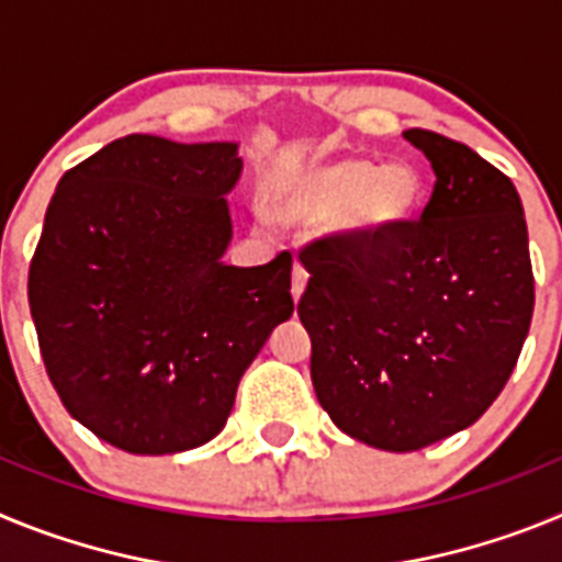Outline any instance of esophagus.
Instances as JSON below:
<instances>
[{
    "instance_id": "esophagus-1",
    "label": "esophagus",
    "mask_w": 562,
    "mask_h": 562,
    "mask_svg": "<svg viewBox=\"0 0 562 562\" xmlns=\"http://www.w3.org/2000/svg\"><path fill=\"white\" fill-rule=\"evenodd\" d=\"M306 281H310V272H306L304 265H295L292 267V297H301L306 290Z\"/></svg>"
}]
</instances>
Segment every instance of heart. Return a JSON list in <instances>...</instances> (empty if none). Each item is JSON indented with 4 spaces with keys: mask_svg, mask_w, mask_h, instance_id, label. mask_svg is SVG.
Returning <instances> with one entry per match:
<instances>
[{
    "mask_svg": "<svg viewBox=\"0 0 562 562\" xmlns=\"http://www.w3.org/2000/svg\"><path fill=\"white\" fill-rule=\"evenodd\" d=\"M425 186L408 162L376 166L362 157L335 162H301L276 177L267 191L272 213L286 225L337 227L355 241H382L408 225Z\"/></svg>",
    "mask_w": 562,
    "mask_h": 562,
    "instance_id": "b5f03b06",
    "label": "heart"
}]
</instances>
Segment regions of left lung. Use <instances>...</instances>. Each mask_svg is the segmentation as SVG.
Here are the masks:
<instances>
[{
	"label": "left lung",
	"mask_w": 562,
	"mask_h": 562,
	"mask_svg": "<svg viewBox=\"0 0 562 562\" xmlns=\"http://www.w3.org/2000/svg\"><path fill=\"white\" fill-rule=\"evenodd\" d=\"M402 137L436 173L422 220L382 241L301 250L310 284L297 301L317 402L342 434L391 453L470 428L504 391L535 310L513 180L428 128Z\"/></svg>",
	"instance_id": "obj_1"
}]
</instances>
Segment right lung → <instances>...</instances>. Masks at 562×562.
<instances>
[{"label":"right lung","mask_w":562,"mask_h":562,"mask_svg":"<svg viewBox=\"0 0 562 562\" xmlns=\"http://www.w3.org/2000/svg\"><path fill=\"white\" fill-rule=\"evenodd\" d=\"M238 143L128 134L69 168L30 261L38 349L64 408L137 456L225 428L270 331L290 321V252L222 261Z\"/></svg>","instance_id":"add662e5"}]
</instances>
